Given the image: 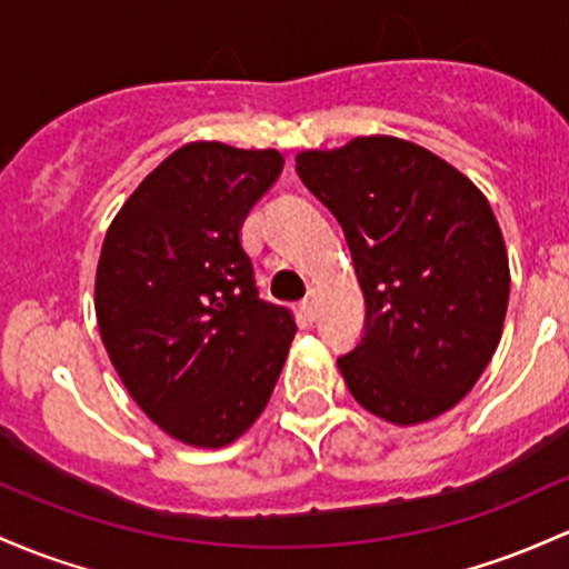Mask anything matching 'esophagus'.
<instances>
[{
	"mask_svg": "<svg viewBox=\"0 0 569 569\" xmlns=\"http://www.w3.org/2000/svg\"><path fill=\"white\" fill-rule=\"evenodd\" d=\"M299 310H302L305 321H316V295H310L308 299H305V302L299 305Z\"/></svg>",
	"mask_w": 569,
	"mask_h": 569,
	"instance_id": "esophagus-1",
	"label": "esophagus"
}]
</instances>
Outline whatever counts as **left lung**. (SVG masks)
I'll return each mask as SVG.
<instances>
[{
    "mask_svg": "<svg viewBox=\"0 0 569 569\" xmlns=\"http://www.w3.org/2000/svg\"><path fill=\"white\" fill-rule=\"evenodd\" d=\"M297 174L346 232L365 332L337 359L348 391L383 421L446 413L502 337L508 251L491 204L457 167L397 137L302 151Z\"/></svg>",
    "mask_w": 569,
    "mask_h": 569,
    "instance_id": "8db88e82",
    "label": "left lung"
}]
</instances>
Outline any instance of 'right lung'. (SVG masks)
Here are the masks:
<instances>
[{"instance_id": "1", "label": "right lung", "mask_w": 569, "mask_h": 569, "mask_svg": "<svg viewBox=\"0 0 569 569\" xmlns=\"http://www.w3.org/2000/svg\"><path fill=\"white\" fill-rule=\"evenodd\" d=\"M283 156L189 142L137 186L104 234L97 321L123 386L167 435L234 442L261 416L297 323L259 299L240 242Z\"/></svg>"}]
</instances>
